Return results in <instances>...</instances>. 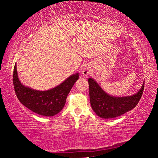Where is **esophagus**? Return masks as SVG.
<instances>
[{"label":"esophagus","mask_w":158,"mask_h":158,"mask_svg":"<svg viewBox=\"0 0 158 158\" xmlns=\"http://www.w3.org/2000/svg\"><path fill=\"white\" fill-rule=\"evenodd\" d=\"M89 74H90V70L88 68H84V69H83V70H82V74L84 77H87Z\"/></svg>","instance_id":"esophagus-1"}]
</instances>
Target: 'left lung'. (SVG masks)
I'll use <instances>...</instances> for the list:
<instances>
[{
	"mask_svg": "<svg viewBox=\"0 0 158 158\" xmlns=\"http://www.w3.org/2000/svg\"><path fill=\"white\" fill-rule=\"evenodd\" d=\"M89 95L93 110L99 117L113 118L132 110L139 102L144 89V83L138 93L132 96L116 98L106 93L95 80L89 78Z\"/></svg>",
	"mask_w": 158,
	"mask_h": 158,
	"instance_id": "left-lung-1",
	"label": "left lung"
}]
</instances>
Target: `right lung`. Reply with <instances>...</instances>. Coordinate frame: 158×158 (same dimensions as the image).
<instances>
[{
	"label": "right lung",
	"instance_id": "add662e5",
	"mask_svg": "<svg viewBox=\"0 0 158 158\" xmlns=\"http://www.w3.org/2000/svg\"><path fill=\"white\" fill-rule=\"evenodd\" d=\"M78 79L79 73L73 74L56 87L40 91L21 84L16 63L13 71V85L18 100L32 111L44 116H53L62 110L68 93Z\"/></svg>",
	"mask_w": 158,
	"mask_h": 158
}]
</instances>
